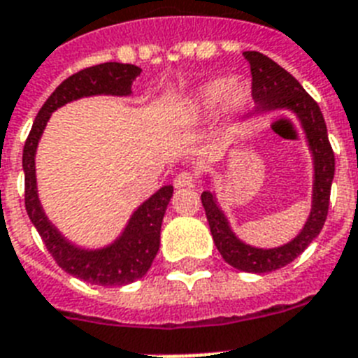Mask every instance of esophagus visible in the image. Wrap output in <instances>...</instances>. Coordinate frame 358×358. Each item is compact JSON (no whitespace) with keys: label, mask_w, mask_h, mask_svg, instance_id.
<instances>
[{"label":"esophagus","mask_w":358,"mask_h":358,"mask_svg":"<svg viewBox=\"0 0 358 358\" xmlns=\"http://www.w3.org/2000/svg\"><path fill=\"white\" fill-rule=\"evenodd\" d=\"M196 184V176L189 171H182L174 176V185L176 187H193Z\"/></svg>","instance_id":"34e87169"}]
</instances>
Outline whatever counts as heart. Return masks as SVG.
Here are the masks:
<instances>
[{
	"label": "heart",
	"mask_w": 358,
	"mask_h": 358,
	"mask_svg": "<svg viewBox=\"0 0 358 358\" xmlns=\"http://www.w3.org/2000/svg\"><path fill=\"white\" fill-rule=\"evenodd\" d=\"M245 101H248V89L244 83L231 78H213L200 85L191 109L196 116H209L218 107H222L224 116H235L244 109Z\"/></svg>",
	"instance_id": "1"
}]
</instances>
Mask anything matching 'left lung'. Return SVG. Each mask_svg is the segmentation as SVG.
Returning a JSON list of instances; mask_svg holds the SVG:
<instances>
[{
	"instance_id": "left-lung-1",
	"label": "left lung",
	"mask_w": 358,
	"mask_h": 358,
	"mask_svg": "<svg viewBox=\"0 0 358 358\" xmlns=\"http://www.w3.org/2000/svg\"><path fill=\"white\" fill-rule=\"evenodd\" d=\"M251 67V96L257 110L289 109L299 116L306 131L309 149L313 152L315 182L313 203L304 229L296 238L280 248L260 249L244 244L231 231L229 222L216 203L211 191L202 193V206L206 209L207 222L211 227V235L216 249L229 266L245 273H269L287 266L299 257L306 248L318 236L324 227L329 207V193L335 176V155L331 143L327 140V129L324 116L317 101L304 91V87L291 76L286 69L273 62L257 50L244 52Z\"/></svg>"
}]
</instances>
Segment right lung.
<instances>
[{"label": "right lung", "mask_w": 358, "mask_h": 358, "mask_svg": "<svg viewBox=\"0 0 358 358\" xmlns=\"http://www.w3.org/2000/svg\"><path fill=\"white\" fill-rule=\"evenodd\" d=\"M140 72L142 69L131 63L109 62L87 67L69 76L65 82L56 87V91L43 103L23 147L27 215L40 233L47 251L52 255L63 271L96 286H125L142 278L149 271L160 249L162 220L167 203L173 196V185H164L147 202L138 207L131 216L127 227L123 229L122 236L114 244L94 251L80 249L63 238L62 233L50 224L41 209L38 189H36V147L50 114L58 107L83 96H129L134 78Z\"/></svg>", "instance_id": "1"}]
</instances>
